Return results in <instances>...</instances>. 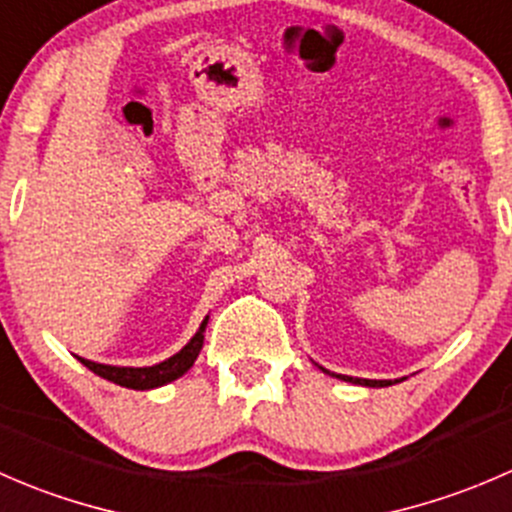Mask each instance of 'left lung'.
I'll use <instances>...</instances> for the list:
<instances>
[{"mask_svg": "<svg viewBox=\"0 0 512 512\" xmlns=\"http://www.w3.org/2000/svg\"><path fill=\"white\" fill-rule=\"evenodd\" d=\"M337 377L347 382H360V385H367V388H385V385H393L390 380H360V377H347V375H337Z\"/></svg>", "mask_w": 512, "mask_h": 512, "instance_id": "1", "label": "left lung"}]
</instances>
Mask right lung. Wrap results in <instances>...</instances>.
Listing matches in <instances>:
<instances>
[{
  "label": "right lung",
  "instance_id": "1",
  "mask_svg": "<svg viewBox=\"0 0 512 512\" xmlns=\"http://www.w3.org/2000/svg\"><path fill=\"white\" fill-rule=\"evenodd\" d=\"M205 327H207V317L202 320L200 330L197 335L182 347L177 355H172L170 360L160 362V365L152 367H114V365H99V362L84 360L79 357L84 367L94 372V375L104 377V380L114 382V385H122V388H132V390H152L160 388V385H167V382L177 380L180 375H185L192 365H195L197 355L202 350V342H205Z\"/></svg>",
  "mask_w": 512,
  "mask_h": 512
}]
</instances>
